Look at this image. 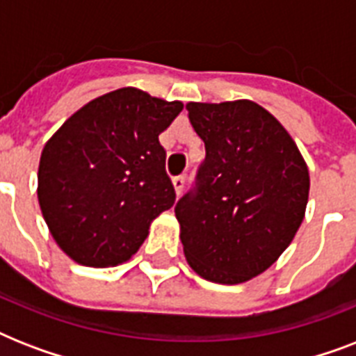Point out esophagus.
<instances>
[{"mask_svg": "<svg viewBox=\"0 0 356 356\" xmlns=\"http://www.w3.org/2000/svg\"><path fill=\"white\" fill-rule=\"evenodd\" d=\"M184 181H186V179H184V175H177V177H173L172 183H173V188H175V194L177 195L183 194Z\"/></svg>", "mask_w": 356, "mask_h": 356, "instance_id": "34e87169", "label": "esophagus"}]
</instances>
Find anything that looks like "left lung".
<instances>
[{"mask_svg": "<svg viewBox=\"0 0 356 356\" xmlns=\"http://www.w3.org/2000/svg\"><path fill=\"white\" fill-rule=\"evenodd\" d=\"M186 111L205 161L175 205L184 257L207 281H249L298 233L309 170L286 129L257 103H188Z\"/></svg>", "mask_w": 356, "mask_h": 356, "instance_id": "8db88e82", "label": "left lung"}]
</instances>
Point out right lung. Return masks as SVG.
<instances>
[{"mask_svg":"<svg viewBox=\"0 0 356 356\" xmlns=\"http://www.w3.org/2000/svg\"><path fill=\"white\" fill-rule=\"evenodd\" d=\"M183 111L136 88L96 97L44 145L38 203L55 242L92 268L122 264L172 209L175 190L159 134Z\"/></svg>","mask_w":356,"mask_h":356,"instance_id":"right-lung-1","label":"right lung"}]
</instances>
